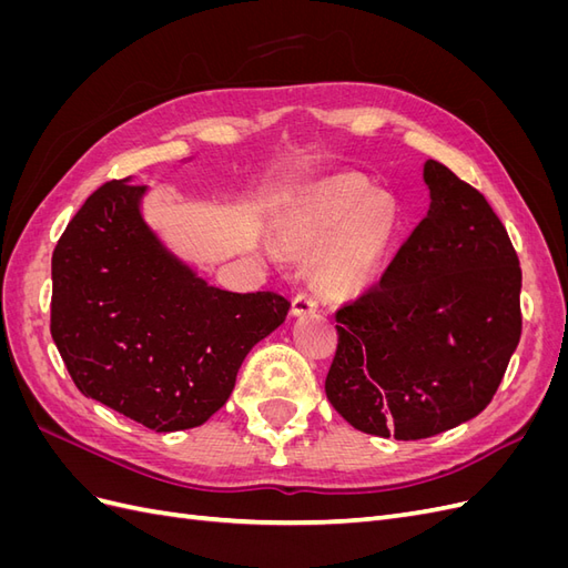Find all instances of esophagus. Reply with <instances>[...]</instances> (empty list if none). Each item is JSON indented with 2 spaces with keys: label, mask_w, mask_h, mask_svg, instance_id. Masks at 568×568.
<instances>
[{
  "label": "esophagus",
  "mask_w": 568,
  "mask_h": 568,
  "mask_svg": "<svg viewBox=\"0 0 568 568\" xmlns=\"http://www.w3.org/2000/svg\"><path fill=\"white\" fill-rule=\"evenodd\" d=\"M317 311V298L313 294H307V291H298L294 303H291V315H311Z\"/></svg>",
  "instance_id": "obj_1"
}]
</instances>
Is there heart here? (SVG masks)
<instances>
[{
    "mask_svg": "<svg viewBox=\"0 0 568 568\" xmlns=\"http://www.w3.org/2000/svg\"><path fill=\"white\" fill-rule=\"evenodd\" d=\"M400 215L395 203L374 194L367 180L334 175L315 184L282 213L277 234L291 255H317V277L336 296L367 288L386 265L398 236Z\"/></svg>",
    "mask_w": 568,
    "mask_h": 568,
    "instance_id": "1",
    "label": "heart"
}]
</instances>
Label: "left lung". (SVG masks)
Wrapping results in <instances>:
<instances>
[{"label":"left lung","mask_w":568,"mask_h":568,"mask_svg":"<svg viewBox=\"0 0 568 568\" xmlns=\"http://www.w3.org/2000/svg\"><path fill=\"white\" fill-rule=\"evenodd\" d=\"M426 217L382 282L336 313L324 390L372 436L419 440L484 412L521 338V267L486 196L424 163Z\"/></svg>","instance_id":"left-lung-1"}]
</instances>
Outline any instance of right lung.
<instances>
[{
    "instance_id": "obj_1",
    "label": "right lung",
    "mask_w": 568,
    "mask_h": 568,
    "mask_svg": "<svg viewBox=\"0 0 568 568\" xmlns=\"http://www.w3.org/2000/svg\"><path fill=\"white\" fill-rule=\"evenodd\" d=\"M144 194L130 178L106 182L68 222L51 255V338L88 398L182 432L227 403L244 357L291 303L199 277L146 225Z\"/></svg>"
}]
</instances>
